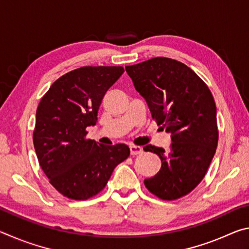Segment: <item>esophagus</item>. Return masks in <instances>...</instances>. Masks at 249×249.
<instances>
[{"mask_svg": "<svg viewBox=\"0 0 249 249\" xmlns=\"http://www.w3.org/2000/svg\"><path fill=\"white\" fill-rule=\"evenodd\" d=\"M129 150H130V155H138V154H142V148L140 146H129Z\"/></svg>", "mask_w": 249, "mask_h": 249, "instance_id": "obj_1", "label": "esophagus"}]
</instances>
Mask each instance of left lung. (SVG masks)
<instances>
[{"instance_id":"left-lung-1","label":"left lung","mask_w":249,"mask_h":249,"mask_svg":"<svg viewBox=\"0 0 249 249\" xmlns=\"http://www.w3.org/2000/svg\"><path fill=\"white\" fill-rule=\"evenodd\" d=\"M160 128L171 134L170 150L147 145L161 168L145 179L146 188L162 200L190 193L204 178L216 151V107L208 86L180 61L157 57L125 67Z\"/></svg>"}]
</instances>
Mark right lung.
Returning <instances> with one entry per match:
<instances>
[{
	"instance_id": "add662e5",
	"label": "right lung",
	"mask_w": 249,
	"mask_h": 249,
	"mask_svg": "<svg viewBox=\"0 0 249 249\" xmlns=\"http://www.w3.org/2000/svg\"><path fill=\"white\" fill-rule=\"evenodd\" d=\"M123 67H82L53 83L36 112L33 134L41 169L61 195L87 200L107 185L114 168L129 156L127 145H101L87 140L98 121L107 91Z\"/></svg>"
}]
</instances>
